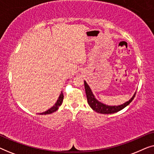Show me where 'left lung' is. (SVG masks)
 Returning a JSON list of instances; mask_svg holds the SVG:
<instances>
[{"label": "left lung", "instance_id": "8db88e82", "mask_svg": "<svg viewBox=\"0 0 154 154\" xmlns=\"http://www.w3.org/2000/svg\"><path fill=\"white\" fill-rule=\"evenodd\" d=\"M84 85H85V93L86 97H87L88 104H89L90 106L91 107L94 111H95L96 112L103 113V114L114 113L122 110V109L127 106L133 100V99L134 97H135L136 94V93H134V95L132 96V97L130 99L129 101H128V102H126L123 104L119 105V106H109V105L104 104L102 102H99V101L97 100L95 97L94 96L93 93H92V90L89 87V85H88V83H86V81H84Z\"/></svg>", "mask_w": 154, "mask_h": 154}]
</instances>
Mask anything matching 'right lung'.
Wrapping results in <instances>:
<instances>
[{
  "instance_id": "right-lung-1",
  "label": "right lung",
  "mask_w": 154,
  "mask_h": 154,
  "mask_svg": "<svg viewBox=\"0 0 154 154\" xmlns=\"http://www.w3.org/2000/svg\"><path fill=\"white\" fill-rule=\"evenodd\" d=\"M63 99H64V94H63L62 92H61L60 95V97H59L58 100H57V102L55 103V104H54L52 107H51V108H50V109H48V110L45 111V112L41 113H39V114H41V115H43V114H44V115L50 114V113H52L54 112V111H56L59 109V107L61 106V104H62Z\"/></svg>"
}]
</instances>
